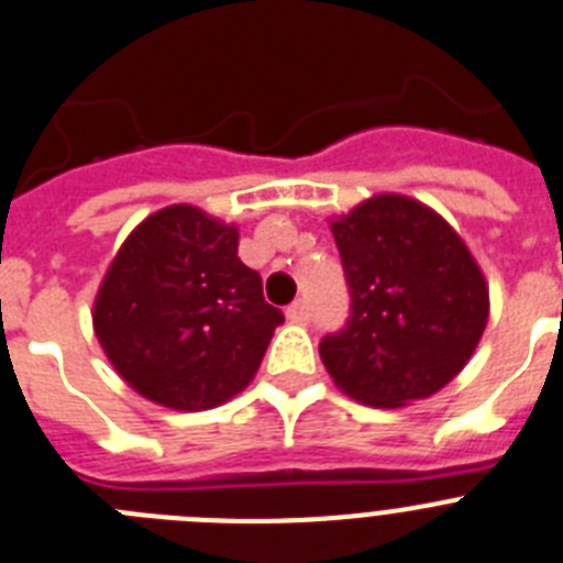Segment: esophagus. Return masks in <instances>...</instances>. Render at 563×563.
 <instances>
[{"instance_id":"esophagus-1","label":"esophagus","mask_w":563,"mask_h":563,"mask_svg":"<svg viewBox=\"0 0 563 563\" xmlns=\"http://www.w3.org/2000/svg\"><path fill=\"white\" fill-rule=\"evenodd\" d=\"M287 318H290V321H298V324H305V321H310V305H307L305 298H298V301H292V305L287 307Z\"/></svg>"}]
</instances>
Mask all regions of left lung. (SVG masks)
Here are the masks:
<instances>
[{
	"label": "left lung",
	"mask_w": 563,
	"mask_h": 563,
	"mask_svg": "<svg viewBox=\"0 0 563 563\" xmlns=\"http://www.w3.org/2000/svg\"><path fill=\"white\" fill-rule=\"evenodd\" d=\"M350 318L318 352L350 397L391 409L440 391L474 355L487 285L465 242L422 202L380 194L332 222Z\"/></svg>",
	"instance_id": "1"
}]
</instances>
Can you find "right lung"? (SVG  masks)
Masks as SVG:
<instances>
[{
    "label": "right lung",
    "mask_w": 563,
    "mask_h": 563,
    "mask_svg": "<svg viewBox=\"0 0 563 563\" xmlns=\"http://www.w3.org/2000/svg\"><path fill=\"white\" fill-rule=\"evenodd\" d=\"M236 228L172 206L134 228L96 298V335L148 400L213 409L256 375L285 316L236 256Z\"/></svg>",
    "instance_id": "add662e5"
}]
</instances>
